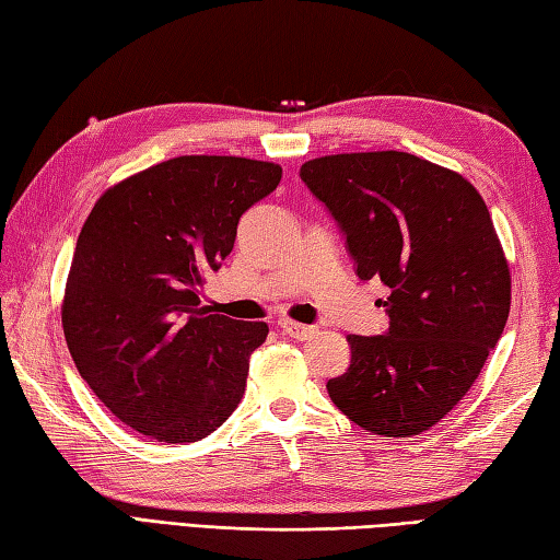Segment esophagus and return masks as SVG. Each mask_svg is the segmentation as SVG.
I'll list each match as a JSON object with an SVG mask.
<instances>
[{"label":"esophagus","instance_id":"1","mask_svg":"<svg viewBox=\"0 0 560 560\" xmlns=\"http://www.w3.org/2000/svg\"><path fill=\"white\" fill-rule=\"evenodd\" d=\"M279 327L283 329V335H289L291 339H299V341H305V339H311L315 335V327L293 323V319H281Z\"/></svg>","mask_w":560,"mask_h":560}]
</instances>
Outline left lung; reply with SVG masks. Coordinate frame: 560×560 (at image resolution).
Here are the masks:
<instances>
[{
	"label": "left lung",
	"mask_w": 560,
	"mask_h": 560,
	"mask_svg": "<svg viewBox=\"0 0 560 560\" xmlns=\"http://www.w3.org/2000/svg\"><path fill=\"white\" fill-rule=\"evenodd\" d=\"M301 180L347 241L361 281L389 289L383 335H349L327 392L363 431L411 438L467 395L501 339L510 269L491 213L462 175L404 151L337 153Z\"/></svg>",
	"instance_id": "obj_1"
}]
</instances>
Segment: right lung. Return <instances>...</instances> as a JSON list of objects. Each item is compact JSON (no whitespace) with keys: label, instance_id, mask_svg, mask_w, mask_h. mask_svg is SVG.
<instances>
[{"label":"right lung","instance_id":"1","mask_svg":"<svg viewBox=\"0 0 560 560\" xmlns=\"http://www.w3.org/2000/svg\"><path fill=\"white\" fill-rule=\"evenodd\" d=\"M281 168L237 156H180L110 187L79 233L62 327L79 375L125 425L195 443L241 404L267 323H241L199 289L231 255L241 217Z\"/></svg>","mask_w":560,"mask_h":560}]
</instances>
